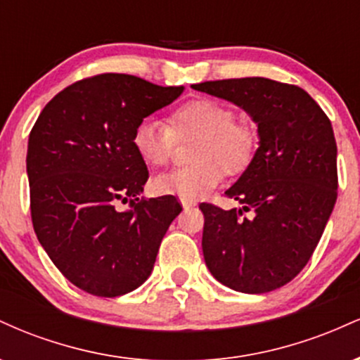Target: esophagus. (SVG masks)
<instances>
[{
  "label": "esophagus",
  "instance_id": "esophagus-1",
  "mask_svg": "<svg viewBox=\"0 0 360 360\" xmlns=\"http://www.w3.org/2000/svg\"><path fill=\"white\" fill-rule=\"evenodd\" d=\"M181 205H183L184 210H191V208H194V206H196V201H193V200H181Z\"/></svg>",
  "mask_w": 360,
  "mask_h": 360
}]
</instances>
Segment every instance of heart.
Listing matches in <instances>:
<instances>
[{"label":"heart","mask_w":360,"mask_h":360,"mask_svg":"<svg viewBox=\"0 0 360 360\" xmlns=\"http://www.w3.org/2000/svg\"><path fill=\"white\" fill-rule=\"evenodd\" d=\"M188 137H198L189 154L193 164L157 177V193L181 200L203 198L220 184L223 172L238 176L247 171L259 147L257 128L247 120H235L230 106L210 98L181 103L169 115V125L142 120L131 143L147 166L162 167L171 160L176 140Z\"/></svg>","instance_id":"obj_1"}]
</instances>
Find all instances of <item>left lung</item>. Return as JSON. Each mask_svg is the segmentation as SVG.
<instances>
[{"label": "left lung", "mask_w": 360, "mask_h": 360, "mask_svg": "<svg viewBox=\"0 0 360 360\" xmlns=\"http://www.w3.org/2000/svg\"><path fill=\"white\" fill-rule=\"evenodd\" d=\"M194 89L238 105L257 123L254 160L225 196L201 203L203 255L214 279L250 295L295 279L311 259L337 201V142L325 111L300 86L266 77L206 81Z\"/></svg>", "instance_id": "left-lung-1"}]
</instances>
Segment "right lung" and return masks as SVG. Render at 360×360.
<instances>
[{
	"instance_id": "obj_1",
	"label": "right lung",
	"mask_w": 360,
	"mask_h": 360,
	"mask_svg": "<svg viewBox=\"0 0 360 360\" xmlns=\"http://www.w3.org/2000/svg\"><path fill=\"white\" fill-rule=\"evenodd\" d=\"M105 72L62 89L28 137L27 172L37 238L74 286L115 298L146 283L183 206L139 198L148 179L131 143L135 127L183 93ZM118 202L131 208L118 210Z\"/></svg>"
}]
</instances>
